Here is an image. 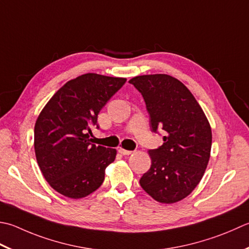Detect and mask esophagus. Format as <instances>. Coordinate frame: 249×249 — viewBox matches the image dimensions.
<instances>
[{"mask_svg": "<svg viewBox=\"0 0 249 249\" xmlns=\"http://www.w3.org/2000/svg\"><path fill=\"white\" fill-rule=\"evenodd\" d=\"M119 152H120L121 154H123V155H129V154L133 153V151H128V150H125V149L120 148V149H119Z\"/></svg>", "mask_w": 249, "mask_h": 249, "instance_id": "esophagus-1", "label": "esophagus"}]
</instances>
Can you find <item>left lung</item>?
Segmentation results:
<instances>
[{
  "mask_svg": "<svg viewBox=\"0 0 249 249\" xmlns=\"http://www.w3.org/2000/svg\"><path fill=\"white\" fill-rule=\"evenodd\" d=\"M142 95L153 131L162 129L163 144L150 150L151 167L140 186L155 201L173 204L187 197L204 176L212 149V128L192 92L167 74L129 80Z\"/></svg>",
  "mask_w": 249,
  "mask_h": 249,
  "instance_id": "8db88e82",
  "label": "left lung"
}]
</instances>
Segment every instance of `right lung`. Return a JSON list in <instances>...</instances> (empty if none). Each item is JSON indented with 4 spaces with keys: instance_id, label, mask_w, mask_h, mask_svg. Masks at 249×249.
Wrapping results in <instances>:
<instances>
[{
    "instance_id": "right-lung-1",
    "label": "right lung",
    "mask_w": 249,
    "mask_h": 249,
    "mask_svg": "<svg viewBox=\"0 0 249 249\" xmlns=\"http://www.w3.org/2000/svg\"><path fill=\"white\" fill-rule=\"evenodd\" d=\"M126 79L86 73L58 89L38 114L34 126V151L50 186L70 198L96 191L116 150L91 143L90 126Z\"/></svg>"
}]
</instances>
